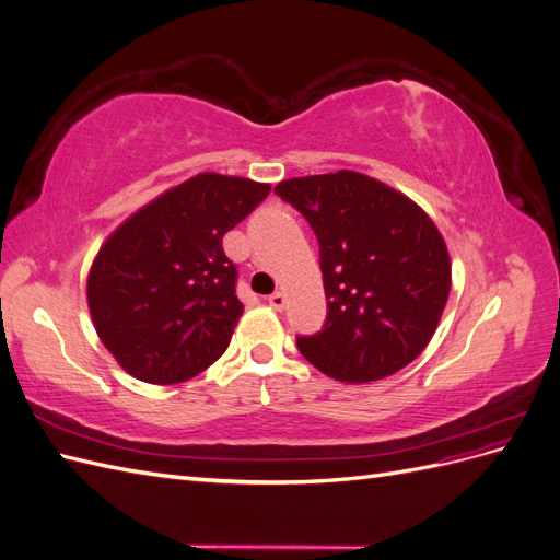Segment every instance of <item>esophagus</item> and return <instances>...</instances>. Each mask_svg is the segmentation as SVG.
Wrapping results in <instances>:
<instances>
[{
  "label": "esophagus",
  "mask_w": 560,
  "mask_h": 560,
  "mask_svg": "<svg viewBox=\"0 0 560 560\" xmlns=\"http://www.w3.org/2000/svg\"><path fill=\"white\" fill-rule=\"evenodd\" d=\"M268 306L273 308V311H284V306H287V296H284L282 292L270 294V296H268Z\"/></svg>",
  "instance_id": "1"
}]
</instances>
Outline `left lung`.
<instances>
[{
  "label": "left lung",
  "mask_w": 560,
  "mask_h": 560,
  "mask_svg": "<svg viewBox=\"0 0 560 560\" xmlns=\"http://www.w3.org/2000/svg\"><path fill=\"white\" fill-rule=\"evenodd\" d=\"M276 194L319 243L327 319L296 346L322 374L369 383L425 350L451 292L442 233L411 198L374 177L338 171L284 179Z\"/></svg>",
  "instance_id": "1"
}]
</instances>
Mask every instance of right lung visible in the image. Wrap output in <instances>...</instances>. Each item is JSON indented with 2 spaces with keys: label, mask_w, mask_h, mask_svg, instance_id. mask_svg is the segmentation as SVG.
I'll list each match as a JSON object with an SVG mask.
<instances>
[{
  "label": "right lung",
  "mask_w": 560,
  "mask_h": 560,
  "mask_svg": "<svg viewBox=\"0 0 560 560\" xmlns=\"http://www.w3.org/2000/svg\"><path fill=\"white\" fill-rule=\"evenodd\" d=\"M270 184L200 173L118 226L89 273L100 341L130 376L173 385L198 376L231 343L243 303L222 238Z\"/></svg>",
  "instance_id": "right-lung-1"
}]
</instances>
